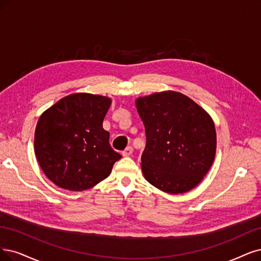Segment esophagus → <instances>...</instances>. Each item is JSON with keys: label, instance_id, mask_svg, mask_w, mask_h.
Segmentation results:
<instances>
[{"label": "esophagus", "instance_id": "34e87169", "mask_svg": "<svg viewBox=\"0 0 261 261\" xmlns=\"http://www.w3.org/2000/svg\"><path fill=\"white\" fill-rule=\"evenodd\" d=\"M133 152V148H132V146H128L127 148H125L123 151H122V156H124V157H128V156H130L131 153Z\"/></svg>", "mask_w": 261, "mask_h": 261}]
</instances>
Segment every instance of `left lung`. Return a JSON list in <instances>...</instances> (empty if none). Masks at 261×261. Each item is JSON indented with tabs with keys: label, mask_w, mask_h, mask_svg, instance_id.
Segmentation results:
<instances>
[{
	"label": "left lung",
	"mask_w": 261,
	"mask_h": 261,
	"mask_svg": "<svg viewBox=\"0 0 261 261\" xmlns=\"http://www.w3.org/2000/svg\"><path fill=\"white\" fill-rule=\"evenodd\" d=\"M136 105L146 136L141 157L144 176L168 194L196 187L215 158L216 131L210 115L175 91L139 98Z\"/></svg>",
	"instance_id": "8db88e82"
}]
</instances>
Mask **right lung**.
<instances>
[{
    "label": "right lung",
    "mask_w": 261,
    "mask_h": 261,
    "mask_svg": "<svg viewBox=\"0 0 261 261\" xmlns=\"http://www.w3.org/2000/svg\"><path fill=\"white\" fill-rule=\"evenodd\" d=\"M111 103L106 96L74 93L43 113L36 125L34 150L54 184L82 191L110 175L114 163L121 158L102 127Z\"/></svg>",
    "instance_id": "add662e5"
}]
</instances>
